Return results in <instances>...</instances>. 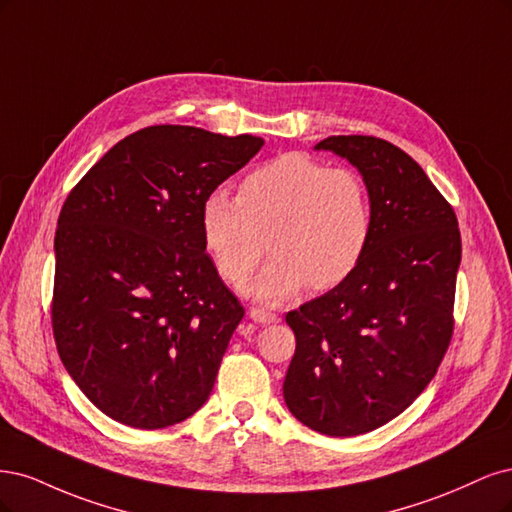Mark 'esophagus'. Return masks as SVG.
I'll return each instance as SVG.
<instances>
[{
  "instance_id": "obj_1",
  "label": "esophagus",
  "mask_w": 512,
  "mask_h": 512,
  "mask_svg": "<svg viewBox=\"0 0 512 512\" xmlns=\"http://www.w3.org/2000/svg\"><path fill=\"white\" fill-rule=\"evenodd\" d=\"M249 319L255 321V323H261V325L278 323V317L274 315V312H266V310H259V308H251L249 310Z\"/></svg>"
}]
</instances>
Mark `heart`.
Segmentation results:
<instances>
[{"mask_svg": "<svg viewBox=\"0 0 512 512\" xmlns=\"http://www.w3.org/2000/svg\"><path fill=\"white\" fill-rule=\"evenodd\" d=\"M200 225L206 251L229 283L255 270L268 240L274 257L242 291L280 304L304 287L332 289L357 270L372 242L374 206L357 170L287 153L246 174L238 197L210 193Z\"/></svg>", "mask_w": 512, "mask_h": 512, "instance_id": "1", "label": "heart"}]
</instances>
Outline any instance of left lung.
<instances>
[{
	"instance_id": "obj_1",
	"label": "left lung",
	"mask_w": 512,
	"mask_h": 512,
	"mask_svg": "<svg viewBox=\"0 0 512 512\" xmlns=\"http://www.w3.org/2000/svg\"><path fill=\"white\" fill-rule=\"evenodd\" d=\"M366 178L374 232L357 270L287 312L295 334L283 395L325 436H359L400 415L430 385L453 334L461 236L449 202L402 148L372 136L315 144Z\"/></svg>"
}]
</instances>
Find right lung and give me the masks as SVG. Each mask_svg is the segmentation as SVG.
<instances>
[{"instance_id": "obj_1", "label": "right lung", "mask_w": 512, "mask_h": 512, "mask_svg": "<svg viewBox=\"0 0 512 512\" xmlns=\"http://www.w3.org/2000/svg\"><path fill=\"white\" fill-rule=\"evenodd\" d=\"M263 146L189 125L136 131L65 200L53 332L65 370L110 419L161 430L200 410L244 317L206 255V197Z\"/></svg>"}]
</instances>
